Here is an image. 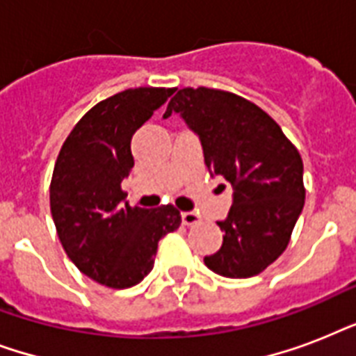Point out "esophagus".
<instances>
[{"mask_svg":"<svg viewBox=\"0 0 356 356\" xmlns=\"http://www.w3.org/2000/svg\"><path fill=\"white\" fill-rule=\"evenodd\" d=\"M181 220H183L184 225H195V223H200V214L197 212H183L181 214Z\"/></svg>","mask_w":356,"mask_h":356,"instance_id":"esophagus-1","label":"esophagus"}]
</instances>
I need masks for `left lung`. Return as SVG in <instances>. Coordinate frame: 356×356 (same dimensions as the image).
Wrapping results in <instances>:
<instances>
[{"mask_svg": "<svg viewBox=\"0 0 356 356\" xmlns=\"http://www.w3.org/2000/svg\"><path fill=\"white\" fill-rule=\"evenodd\" d=\"M172 114L200 136L212 177L233 186L231 211L216 222L225 233L223 243L205 257L207 268L229 279L259 275L286 249L303 211L299 151L262 108L231 92L177 90L164 118Z\"/></svg>", "mask_w": 356, "mask_h": 356, "instance_id": "obj_1", "label": "left lung"}]
</instances>
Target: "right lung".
<instances>
[{"label":"right lung","instance_id":"obj_1","mask_svg":"<svg viewBox=\"0 0 356 356\" xmlns=\"http://www.w3.org/2000/svg\"><path fill=\"white\" fill-rule=\"evenodd\" d=\"M173 88H129L103 99L77 122L58 153L49 205L58 240L86 277L108 288L138 284L156 245L181 225L175 207H131L122 181L134 166L131 138Z\"/></svg>","mask_w":356,"mask_h":356}]
</instances>
